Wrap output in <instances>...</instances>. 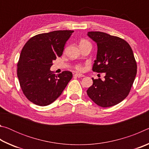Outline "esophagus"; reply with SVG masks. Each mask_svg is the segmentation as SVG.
I'll use <instances>...</instances> for the list:
<instances>
[{
	"label": "esophagus",
	"instance_id": "1",
	"mask_svg": "<svg viewBox=\"0 0 149 149\" xmlns=\"http://www.w3.org/2000/svg\"><path fill=\"white\" fill-rule=\"evenodd\" d=\"M74 75H75V76L77 77H85L84 75L81 74H75Z\"/></svg>",
	"mask_w": 149,
	"mask_h": 149
}]
</instances>
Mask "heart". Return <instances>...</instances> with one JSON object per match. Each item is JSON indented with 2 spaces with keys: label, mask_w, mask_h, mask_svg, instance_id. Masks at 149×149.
<instances>
[{
  "label": "heart",
  "mask_w": 149,
  "mask_h": 149,
  "mask_svg": "<svg viewBox=\"0 0 149 149\" xmlns=\"http://www.w3.org/2000/svg\"><path fill=\"white\" fill-rule=\"evenodd\" d=\"M86 43H89V42L87 41L86 39H81V41L79 42V45H84V44H86ZM74 68L75 70H76L77 71H79V72H82L83 70H84V67H83V65L80 64H76L74 66Z\"/></svg>",
  "instance_id": "obj_1"
}]
</instances>
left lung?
<instances>
[{
	"mask_svg": "<svg viewBox=\"0 0 149 149\" xmlns=\"http://www.w3.org/2000/svg\"><path fill=\"white\" fill-rule=\"evenodd\" d=\"M87 35L98 47L93 71L106 74L104 81L92 78L93 84L87 95L99 107L118 104L129 95L137 74L133 50L127 42L118 37L100 31H90Z\"/></svg>",
	"mask_w": 149,
	"mask_h": 149,
	"instance_id": "8db88e82",
	"label": "left lung"
}]
</instances>
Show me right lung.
<instances>
[{
	"label": "right lung",
	"mask_w": 149,
	"mask_h": 149,
	"mask_svg": "<svg viewBox=\"0 0 149 149\" xmlns=\"http://www.w3.org/2000/svg\"><path fill=\"white\" fill-rule=\"evenodd\" d=\"M73 32L58 30L38 34L29 39L22 49L17 65V77L24 95L35 104H51L72 78L71 72L56 75L50 68L53 60L62 56Z\"/></svg>",
	"instance_id": "obj_1"
}]
</instances>
